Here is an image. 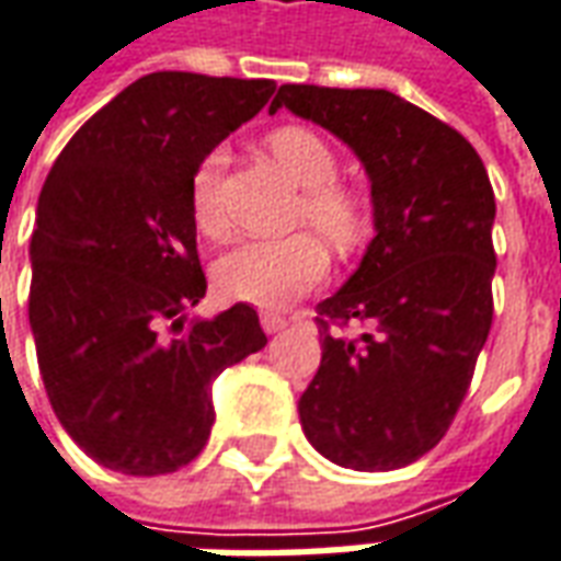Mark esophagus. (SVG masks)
I'll return each instance as SVG.
<instances>
[{"label":"esophagus","mask_w":561,"mask_h":561,"mask_svg":"<svg viewBox=\"0 0 561 561\" xmlns=\"http://www.w3.org/2000/svg\"><path fill=\"white\" fill-rule=\"evenodd\" d=\"M261 324H264L267 334H279L288 321H285V316H279V312H261Z\"/></svg>","instance_id":"esophagus-1"}]
</instances>
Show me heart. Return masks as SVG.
<instances>
[{
	"label": "heart",
	"instance_id": "heart-1",
	"mask_svg": "<svg viewBox=\"0 0 561 561\" xmlns=\"http://www.w3.org/2000/svg\"><path fill=\"white\" fill-rule=\"evenodd\" d=\"M267 151L282 175L304 191L300 218L319 230L340 254L358 249L367 237V206L358 191L336 185V158L331 145L309 127H279L267 136ZM221 154H206L191 179V213L206 237L225 233L218 203ZM328 270V252L312 233H291L285 240H245L215 264V282L227 297L279 309L312 291Z\"/></svg>",
	"mask_w": 561,
	"mask_h": 561
}]
</instances>
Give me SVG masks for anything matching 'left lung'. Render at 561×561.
<instances>
[{
    "label": "left lung",
    "instance_id": "left-lung-1",
    "mask_svg": "<svg viewBox=\"0 0 561 561\" xmlns=\"http://www.w3.org/2000/svg\"><path fill=\"white\" fill-rule=\"evenodd\" d=\"M279 108L362 160L376 230L316 307L321 364L297 401L300 425L340 468L398 471L440 444L492 328L495 194L473 145L391 90L282 84ZM352 320L362 337L330 334Z\"/></svg>",
    "mask_w": 561,
    "mask_h": 561
}]
</instances>
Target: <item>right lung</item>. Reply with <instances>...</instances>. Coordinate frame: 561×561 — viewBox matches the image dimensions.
Here are the masks:
<instances>
[{"instance_id": "right-lung-1", "label": "right lung", "mask_w": 561, "mask_h": 561, "mask_svg": "<svg viewBox=\"0 0 561 561\" xmlns=\"http://www.w3.org/2000/svg\"><path fill=\"white\" fill-rule=\"evenodd\" d=\"M270 78L151 72L69 139L30 240V328L50 407L93 461L130 477L185 468L213 431V382L267 346L249 304L206 297L191 179L252 121Z\"/></svg>"}]
</instances>
